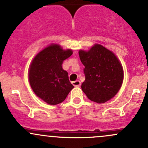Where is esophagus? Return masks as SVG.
Returning a JSON list of instances; mask_svg holds the SVG:
<instances>
[{
  "label": "esophagus",
  "instance_id": "34e87169",
  "mask_svg": "<svg viewBox=\"0 0 148 148\" xmlns=\"http://www.w3.org/2000/svg\"><path fill=\"white\" fill-rule=\"evenodd\" d=\"M72 84L74 85L75 87H80V85H81L80 82L79 80L73 81V82H72Z\"/></svg>",
  "mask_w": 148,
  "mask_h": 148
}]
</instances>
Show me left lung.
<instances>
[{
    "mask_svg": "<svg viewBox=\"0 0 148 148\" xmlns=\"http://www.w3.org/2000/svg\"><path fill=\"white\" fill-rule=\"evenodd\" d=\"M79 56L85 66L81 88L87 98L102 104L114 97L123 80V67L116 55L96 44L88 51H79Z\"/></svg>",
    "mask_w": 148,
    "mask_h": 148,
    "instance_id": "obj_1",
    "label": "left lung"
}]
</instances>
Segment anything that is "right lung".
I'll return each mask as SVG.
<instances>
[{"label": "right lung", "instance_id": "obj_1", "mask_svg": "<svg viewBox=\"0 0 148 148\" xmlns=\"http://www.w3.org/2000/svg\"><path fill=\"white\" fill-rule=\"evenodd\" d=\"M73 54L58 44H51L37 53L29 70L30 86L38 97L50 105L61 103L74 86L62 68L64 60Z\"/></svg>", "mask_w": 148, "mask_h": 148}]
</instances>
